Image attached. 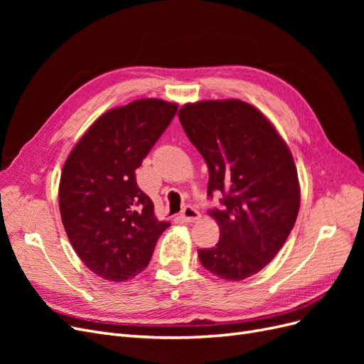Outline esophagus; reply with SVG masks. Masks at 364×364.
Masks as SVG:
<instances>
[{"label":"esophagus","mask_w":364,"mask_h":364,"mask_svg":"<svg viewBox=\"0 0 364 364\" xmlns=\"http://www.w3.org/2000/svg\"><path fill=\"white\" fill-rule=\"evenodd\" d=\"M181 218L183 220V222H186V223H191V222H196V220H199L200 214H199V211H197L196 208L185 206L182 209V213H181Z\"/></svg>","instance_id":"obj_1"}]
</instances>
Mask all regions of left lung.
Segmentation results:
<instances>
[{"label":"left lung","mask_w":364,"mask_h":364,"mask_svg":"<svg viewBox=\"0 0 364 364\" xmlns=\"http://www.w3.org/2000/svg\"><path fill=\"white\" fill-rule=\"evenodd\" d=\"M179 119L208 165V197L223 194L222 206L209 211L220 228L218 243L199 249V259L218 278L246 279L277 257L299 213L291 153L270 121L246 102L188 103Z\"/></svg>","instance_id":"1"}]
</instances>
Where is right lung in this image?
Instances as JSON below:
<instances>
[{"label":"right lung","mask_w":364,"mask_h":364,"mask_svg":"<svg viewBox=\"0 0 364 364\" xmlns=\"http://www.w3.org/2000/svg\"><path fill=\"white\" fill-rule=\"evenodd\" d=\"M176 112L178 105L158 98L111 109L86 130L63 165L59 208L65 232L100 278L123 282L136 277L170 226L155 217L135 171Z\"/></svg>","instance_id":"add662e5"}]
</instances>
